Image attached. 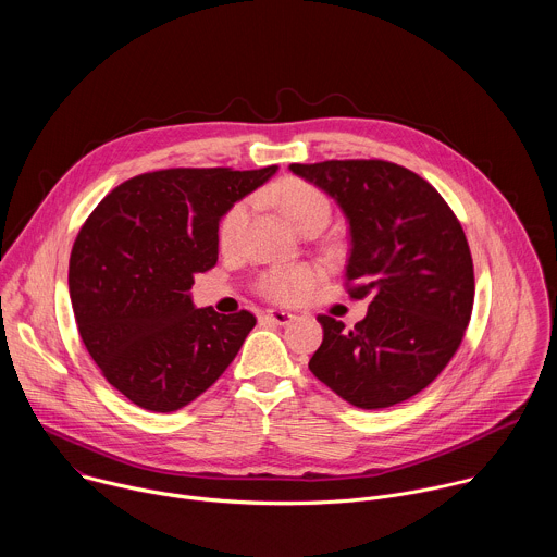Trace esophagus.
<instances>
[{
    "label": "esophagus",
    "mask_w": 557,
    "mask_h": 557,
    "mask_svg": "<svg viewBox=\"0 0 557 557\" xmlns=\"http://www.w3.org/2000/svg\"><path fill=\"white\" fill-rule=\"evenodd\" d=\"M262 317H264V320L277 324V326H286V324H290V322L295 320V314H290V312H286V310H273V308L264 310Z\"/></svg>",
    "instance_id": "34e87169"
}]
</instances>
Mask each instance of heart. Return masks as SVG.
I'll use <instances>...</instances> for the list:
<instances>
[{
  "mask_svg": "<svg viewBox=\"0 0 557 557\" xmlns=\"http://www.w3.org/2000/svg\"><path fill=\"white\" fill-rule=\"evenodd\" d=\"M267 196L282 209L288 222L299 231L310 224L326 226L331 218V202L326 194L301 178L284 176L269 187ZM247 215H249V205L245 200H237L224 211L218 224V245L222 249H231L237 243V237H240V231L247 222ZM320 277H322V271L314 264L275 267L264 271L258 277L256 288L260 295H264L271 301L288 304L299 299L306 290H310V286Z\"/></svg>",
  "mask_w": 557,
  "mask_h": 557,
  "instance_id": "1",
  "label": "heart"
}]
</instances>
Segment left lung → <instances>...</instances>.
Wrapping results in <instances>:
<instances>
[{"label": "left lung", "instance_id": "8db88e82", "mask_svg": "<svg viewBox=\"0 0 557 557\" xmlns=\"http://www.w3.org/2000/svg\"><path fill=\"white\" fill-rule=\"evenodd\" d=\"M290 172L337 200L350 224L346 293L370 299L352 329L320 314L324 342L310 372L361 410L425 389L456 355L473 308L465 231L419 174L379 158L293 163Z\"/></svg>", "mask_w": 557, "mask_h": 557}]
</instances>
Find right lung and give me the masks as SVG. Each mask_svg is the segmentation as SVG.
Masks as SVG:
<instances>
[{"label": "right lung", "instance_id": "obj_1", "mask_svg": "<svg viewBox=\"0 0 557 557\" xmlns=\"http://www.w3.org/2000/svg\"><path fill=\"white\" fill-rule=\"evenodd\" d=\"M275 170L140 174L112 189L78 231L67 273L78 335L108 383L138 408L191 404L256 326L249 310L194 308L189 288L218 262L224 211Z\"/></svg>", "mask_w": 557, "mask_h": 557}]
</instances>
